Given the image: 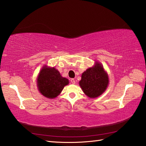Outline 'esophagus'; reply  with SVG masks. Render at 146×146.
I'll return each mask as SVG.
<instances>
[{
    "mask_svg": "<svg viewBox=\"0 0 146 146\" xmlns=\"http://www.w3.org/2000/svg\"><path fill=\"white\" fill-rule=\"evenodd\" d=\"M70 82H71V83H72V84H76V80H75V79H70Z\"/></svg>",
    "mask_w": 146,
    "mask_h": 146,
    "instance_id": "34e87169",
    "label": "esophagus"
}]
</instances>
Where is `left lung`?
Returning <instances> with one entry per match:
<instances>
[{"mask_svg": "<svg viewBox=\"0 0 146 146\" xmlns=\"http://www.w3.org/2000/svg\"><path fill=\"white\" fill-rule=\"evenodd\" d=\"M109 83L107 73L100 64L89 68L82 74L79 85L83 92L90 98H95L105 91Z\"/></svg>", "mask_w": 146, "mask_h": 146, "instance_id": "left-lung-1", "label": "left lung"}]
</instances>
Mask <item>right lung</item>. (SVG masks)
Returning <instances> with one entry per match:
<instances>
[{"label":"right lung","instance_id":"right-lung-1","mask_svg":"<svg viewBox=\"0 0 146 146\" xmlns=\"http://www.w3.org/2000/svg\"><path fill=\"white\" fill-rule=\"evenodd\" d=\"M69 80L61 76L54 67H44L37 78V85L40 92L47 98H55L62 91Z\"/></svg>","mask_w":146,"mask_h":146}]
</instances>
